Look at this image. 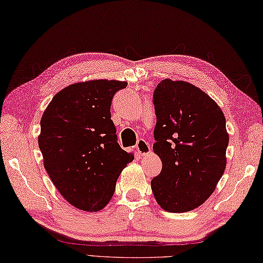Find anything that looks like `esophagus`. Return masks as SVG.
<instances>
[{
    "label": "esophagus",
    "mask_w": 263,
    "mask_h": 263,
    "mask_svg": "<svg viewBox=\"0 0 263 263\" xmlns=\"http://www.w3.org/2000/svg\"><path fill=\"white\" fill-rule=\"evenodd\" d=\"M135 148L140 156H147L151 153V146L145 139H139Z\"/></svg>",
    "instance_id": "obj_1"
}]
</instances>
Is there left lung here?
<instances>
[{"label": "left lung", "mask_w": 263, "mask_h": 263, "mask_svg": "<svg viewBox=\"0 0 263 263\" xmlns=\"http://www.w3.org/2000/svg\"><path fill=\"white\" fill-rule=\"evenodd\" d=\"M154 106L153 149L163 167L151 182L153 194L167 212H187L208 200L226 170V117L208 93L182 80L159 82Z\"/></svg>", "instance_id": "obj_1"}]
</instances>
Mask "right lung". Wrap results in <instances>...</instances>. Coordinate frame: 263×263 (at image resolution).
Here are the masks:
<instances>
[{
  "label": "right lung",
  "instance_id": "right-lung-1",
  "mask_svg": "<svg viewBox=\"0 0 263 263\" xmlns=\"http://www.w3.org/2000/svg\"><path fill=\"white\" fill-rule=\"evenodd\" d=\"M127 82H76L58 92L41 118L39 147L51 181L77 209L97 212L114 195L132 153L117 143L110 106Z\"/></svg>",
  "mask_w": 263,
  "mask_h": 263
}]
</instances>
